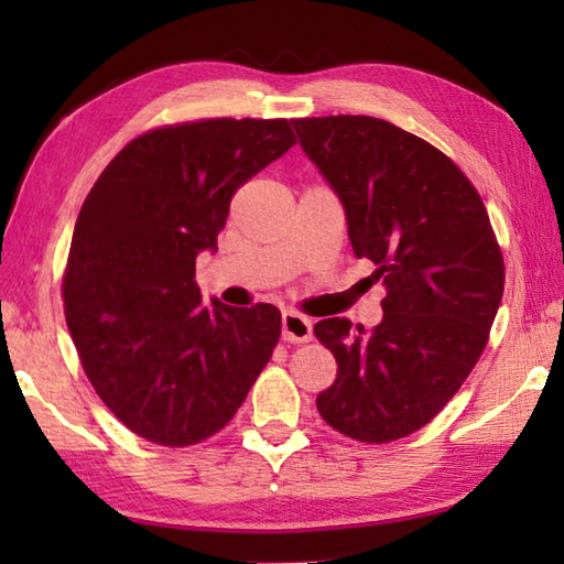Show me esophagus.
<instances>
[{"label": "esophagus", "instance_id": "esophagus-1", "mask_svg": "<svg viewBox=\"0 0 564 564\" xmlns=\"http://www.w3.org/2000/svg\"><path fill=\"white\" fill-rule=\"evenodd\" d=\"M313 338V323L299 311L283 313V340L289 343H308Z\"/></svg>", "mask_w": 564, "mask_h": 564}]
</instances>
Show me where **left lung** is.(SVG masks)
<instances>
[{"mask_svg":"<svg viewBox=\"0 0 564 564\" xmlns=\"http://www.w3.org/2000/svg\"><path fill=\"white\" fill-rule=\"evenodd\" d=\"M305 154L346 208L358 259L383 279V321L313 326L338 362L318 413L360 443L431 423L488 346L505 263L477 188L451 156L376 117L291 119Z\"/></svg>","mask_w":564,"mask_h":564,"instance_id":"1","label":"left lung"}]
</instances>
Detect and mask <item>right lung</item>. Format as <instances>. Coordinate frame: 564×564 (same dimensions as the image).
I'll return each instance as SVG.
<instances>
[{"mask_svg":"<svg viewBox=\"0 0 564 564\" xmlns=\"http://www.w3.org/2000/svg\"><path fill=\"white\" fill-rule=\"evenodd\" d=\"M295 144L289 119H198L129 141L76 218L62 293L82 368L149 443L186 447L228 425L271 360L281 311L206 305L198 251L231 198Z\"/></svg>","mask_w":564,"mask_h":564,"instance_id":"1","label":"right lung"}]
</instances>
